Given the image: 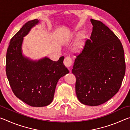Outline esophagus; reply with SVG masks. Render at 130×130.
<instances>
[{"label":"esophagus","mask_w":130,"mask_h":130,"mask_svg":"<svg viewBox=\"0 0 130 130\" xmlns=\"http://www.w3.org/2000/svg\"><path fill=\"white\" fill-rule=\"evenodd\" d=\"M63 63H64L66 67L70 68L72 67V64H73V60H72L70 57H66L64 59V61H63Z\"/></svg>","instance_id":"34e87169"}]
</instances>
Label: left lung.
<instances>
[{
    "label": "left lung",
    "mask_w": 130,
    "mask_h": 130,
    "mask_svg": "<svg viewBox=\"0 0 130 130\" xmlns=\"http://www.w3.org/2000/svg\"><path fill=\"white\" fill-rule=\"evenodd\" d=\"M90 39L77 55L72 72L76 93L83 104L97 106L107 102L119 90L126 72L122 44L101 21L91 19Z\"/></svg>",
    "instance_id": "obj_1"
}]
</instances>
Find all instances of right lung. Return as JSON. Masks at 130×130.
I'll return each instance as SVG.
<instances>
[{
	"mask_svg": "<svg viewBox=\"0 0 130 130\" xmlns=\"http://www.w3.org/2000/svg\"><path fill=\"white\" fill-rule=\"evenodd\" d=\"M39 22L37 19L24 25L11 39L6 54V72L13 93L32 107H45L52 102L57 83L69 73L63 65L64 57L57 61L45 57L33 61L22 54L23 37Z\"/></svg>",
	"mask_w": 130,
	"mask_h": 130,
	"instance_id": "1",
	"label": "right lung"
}]
</instances>
